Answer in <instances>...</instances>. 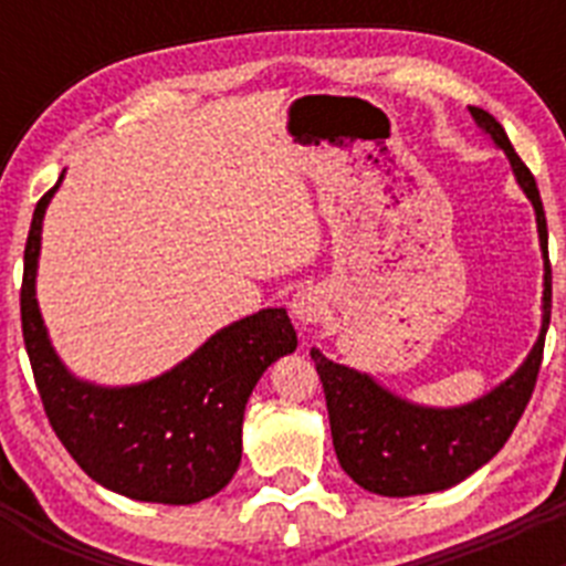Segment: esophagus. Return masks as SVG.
I'll return each mask as SVG.
<instances>
[{
	"mask_svg": "<svg viewBox=\"0 0 566 566\" xmlns=\"http://www.w3.org/2000/svg\"><path fill=\"white\" fill-rule=\"evenodd\" d=\"M292 314L300 326H317L328 314V300L319 289H303L292 297Z\"/></svg>",
	"mask_w": 566,
	"mask_h": 566,
	"instance_id": "1",
	"label": "esophagus"
}]
</instances>
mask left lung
Returning <instances> with one entry per match:
<instances>
[{
    "label": "left lung",
    "mask_w": 566,
    "mask_h": 566,
    "mask_svg": "<svg viewBox=\"0 0 566 566\" xmlns=\"http://www.w3.org/2000/svg\"><path fill=\"white\" fill-rule=\"evenodd\" d=\"M490 142L507 155L516 184L536 209L538 243L544 258L542 332L527 359L499 382L493 391L457 408L417 405L379 385L371 374L339 365L312 348L319 382L326 391L328 422H332L334 451L339 468L363 490L377 496H422L464 482L482 464L496 457L527 408L542 368L544 337L549 326L553 303V274L547 258V221L536 178L510 144L502 124L482 107H470Z\"/></svg>",
    "instance_id": "8db88e82"
}]
</instances>
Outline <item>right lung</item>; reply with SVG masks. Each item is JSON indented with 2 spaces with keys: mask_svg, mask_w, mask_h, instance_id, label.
Masks as SVG:
<instances>
[{
  "mask_svg": "<svg viewBox=\"0 0 566 566\" xmlns=\"http://www.w3.org/2000/svg\"><path fill=\"white\" fill-rule=\"evenodd\" d=\"M59 184L36 203L22 277L24 348L44 413L70 457L102 488L135 502H203L238 470L252 388L274 359L297 348L292 319L286 308L234 319L147 382L78 379L50 343L36 300L42 221Z\"/></svg>",
  "mask_w": 566,
  "mask_h": 566,
  "instance_id": "add662e5",
  "label": "right lung"
}]
</instances>
